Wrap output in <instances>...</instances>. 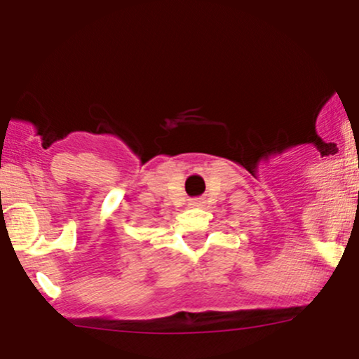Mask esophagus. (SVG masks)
Listing matches in <instances>:
<instances>
[{"label":"esophagus","instance_id":"esophagus-1","mask_svg":"<svg viewBox=\"0 0 359 359\" xmlns=\"http://www.w3.org/2000/svg\"><path fill=\"white\" fill-rule=\"evenodd\" d=\"M201 203H203V201L201 200H191V207H201Z\"/></svg>","mask_w":359,"mask_h":359}]
</instances>
